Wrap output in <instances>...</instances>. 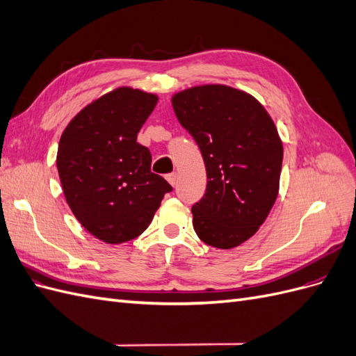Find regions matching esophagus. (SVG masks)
<instances>
[{"mask_svg":"<svg viewBox=\"0 0 356 356\" xmlns=\"http://www.w3.org/2000/svg\"><path fill=\"white\" fill-rule=\"evenodd\" d=\"M166 179H168V182H169L170 186H175V184H177V179H178L177 172H172V174H168V175H166Z\"/></svg>","mask_w":356,"mask_h":356,"instance_id":"esophagus-1","label":"esophagus"}]
</instances>
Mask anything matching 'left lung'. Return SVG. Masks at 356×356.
<instances>
[{
  "label": "left lung",
  "instance_id": "1",
  "mask_svg": "<svg viewBox=\"0 0 356 356\" xmlns=\"http://www.w3.org/2000/svg\"><path fill=\"white\" fill-rule=\"evenodd\" d=\"M170 101L207 168V193L191 208L193 227L207 245L232 250L252 238L275 204L281 136L264 106L230 86H193Z\"/></svg>",
  "mask_w": 356,
  "mask_h": 356
}]
</instances>
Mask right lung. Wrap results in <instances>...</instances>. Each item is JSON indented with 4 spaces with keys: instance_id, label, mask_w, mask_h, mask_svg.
Instances as JSON below:
<instances>
[{
    "instance_id": "1",
    "label": "right lung",
    "mask_w": 356,
    "mask_h": 356,
    "mask_svg": "<svg viewBox=\"0 0 356 356\" xmlns=\"http://www.w3.org/2000/svg\"><path fill=\"white\" fill-rule=\"evenodd\" d=\"M159 96L117 88L75 114L62 132L56 166L75 218L105 243L138 238L153 221L169 182L152 172V153L136 143Z\"/></svg>"
}]
</instances>
